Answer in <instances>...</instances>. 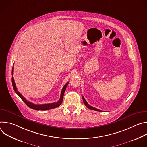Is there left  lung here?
<instances>
[{
  "label": "left lung",
  "mask_w": 147,
  "mask_h": 147,
  "mask_svg": "<svg viewBox=\"0 0 147 147\" xmlns=\"http://www.w3.org/2000/svg\"><path fill=\"white\" fill-rule=\"evenodd\" d=\"M82 100H83V102H84V103L85 104V105L88 108H89L90 109H91V110H94V111H99V112H102V111H100V110H99V109H96V108H94V107H91V106H90V105L87 102V101L86 100V99H85V98H84V96H82Z\"/></svg>",
  "instance_id": "1"
}]
</instances>
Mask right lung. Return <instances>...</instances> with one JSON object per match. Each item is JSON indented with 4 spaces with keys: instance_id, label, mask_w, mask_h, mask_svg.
Returning a JSON list of instances; mask_svg holds the SVG:
<instances>
[{
    "instance_id": "add662e5",
    "label": "right lung",
    "mask_w": 147,
    "mask_h": 147,
    "mask_svg": "<svg viewBox=\"0 0 147 147\" xmlns=\"http://www.w3.org/2000/svg\"><path fill=\"white\" fill-rule=\"evenodd\" d=\"M13 69H14V67H13V69H12V76L13 75ZM11 81H12V85H13V89L15 91V92L17 94V95L22 99L24 102V103L27 105L32 109H35V110H38V111H45V110H49V109H53V108H56L58 107H59L61 103H62V101H63V95H64V93H65V91L66 90V88L68 85V84L69 82H67L66 84L64 86V87H63L62 88V90H61V94H60V98L59 99V100L57 102H55V103H47V104H42V105H35L34 103H32L29 101H28L27 100H26V99L25 98L23 97V96L18 91H17V89L16 88V84H15V82H14V78H13V77H12V78H11Z\"/></svg>"
}]
</instances>
